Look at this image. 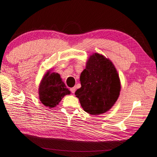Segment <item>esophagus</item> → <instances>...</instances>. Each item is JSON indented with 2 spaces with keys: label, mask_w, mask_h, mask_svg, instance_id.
I'll use <instances>...</instances> for the list:
<instances>
[{
  "label": "esophagus",
  "mask_w": 157,
  "mask_h": 157,
  "mask_svg": "<svg viewBox=\"0 0 157 157\" xmlns=\"http://www.w3.org/2000/svg\"><path fill=\"white\" fill-rule=\"evenodd\" d=\"M75 90H76L75 86H74V87H72V88L71 89V92H72V94H74L75 92Z\"/></svg>",
  "instance_id": "esophagus-1"
}]
</instances>
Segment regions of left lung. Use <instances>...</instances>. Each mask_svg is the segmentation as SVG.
I'll return each mask as SVG.
<instances>
[{
    "label": "left lung",
    "instance_id": "8db88e82",
    "mask_svg": "<svg viewBox=\"0 0 157 157\" xmlns=\"http://www.w3.org/2000/svg\"><path fill=\"white\" fill-rule=\"evenodd\" d=\"M81 87L75 92L84 111L97 116L106 113L118 99L121 80L111 60L94 53L90 56L81 72Z\"/></svg>",
    "mask_w": 157,
    "mask_h": 157
}]
</instances>
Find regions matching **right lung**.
I'll return each instance as SVG.
<instances>
[{
	"label": "right lung",
	"instance_id": "right-lung-1",
	"mask_svg": "<svg viewBox=\"0 0 157 157\" xmlns=\"http://www.w3.org/2000/svg\"><path fill=\"white\" fill-rule=\"evenodd\" d=\"M71 91L66 87L60 75L49 70L44 75L39 86V100L44 106L53 108Z\"/></svg>",
	"mask_w": 157,
	"mask_h": 157
}]
</instances>
